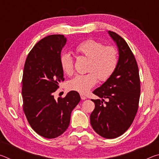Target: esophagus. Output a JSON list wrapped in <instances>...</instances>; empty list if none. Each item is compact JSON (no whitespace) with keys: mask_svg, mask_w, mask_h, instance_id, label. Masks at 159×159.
<instances>
[{"mask_svg":"<svg viewBox=\"0 0 159 159\" xmlns=\"http://www.w3.org/2000/svg\"><path fill=\"white\" fill-rule=\"evenodd\" d=\"M80 98H81L83 100H85V99H87V98H86L84 95H83V94H80Z\"/></svg>","mask_w":159,"mask_h":159,"instance_id":"1","label":"esophagus"}]
</instances>
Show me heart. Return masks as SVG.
<instances>
[{
	"label": "heart",
	"mask_w": 159,
	"mask_h": 159,
	"mask_svg": "<svg viewBox=\"0 0 159 159\" xmlns=\"http://www.w3.org/2000/svg\"><path fill=\"white\" fill-rule=\"evenodd\" d=\"M80 55L90 59L87 74L77 75L70 80L68 87L82 94H85L99 80L105 81L114 73L118 64V52L113 46H104L101 42L93 39L80 43L75 48ZM61 70L66 75H71L74 71V60L68 52H64L60 56Z\"/></svg>",
	"instance_id": "heart-1"
}]
</instances>
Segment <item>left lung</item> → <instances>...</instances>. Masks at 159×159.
<instances>
[{
    "label": "left lung",
    "mask_w": 159,
    "mask_h": 159,
    "mask_svg": "<svg viewBox=\"0 0 159 159\" xmlns=\"http://www.w3.org/2000/svg\"><path fill=\"white\" fill-rule=\"evenodd\" d=\"M108 34L117 45L118 64L111 76L93 91L102 99H92L95 107L90 114V124L100 136L114 139L124 133L133 121L138 109L140 81L138 64L127 43L115 32Z\"/></svg>",
    "instance_id": "obj_1"
}]
</instances>
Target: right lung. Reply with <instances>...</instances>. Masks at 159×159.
Returning <instances> with one entry per match:
<instances>
[{
  "mask_svg": "<svg viewBox=\"0 0 159 159\" xmlns=\"http://www.w3.org/2000/svg\"><path fill=\"white\" fill-rule=\"evenodd\" d=\"M66 41L63 35H50L41 39L29 53L24 68V112L33 130L48 139L65 132L72 110L80 100L79 93L74 90L64 98H54L53 93L64 80L60 59Z\"/></svg>",
  "mask_w": 159,
  "mask_h": 159,
  "instance_id": "add662e5",
  "label": "right lung"
}]
</instances>
